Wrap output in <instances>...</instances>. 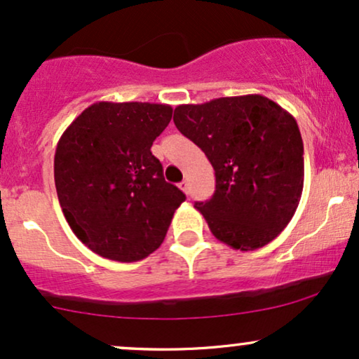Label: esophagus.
Instances as JSON below:
<instances>
[{"instance_id":"34e87169","label":"esophagus","mask_w":359,"mask_h":359,"mask_svg":"<svg viewBox=\"0 0 359 359\" xmlns=\"http://www.w3.org/2000/svg\"><path fill=\"white\" fill-rule=\"evenodd\" d=\"M180 189H181V191L187 193V195H188V193H189V184H188V181H181V183H180Z\"/></svg>"}]
</instances>
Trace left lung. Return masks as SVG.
<instances>
[{
    "label": "left lung",
    "instance_id": "1",
    "mask_svg": "<svg viewBox=\"0 0 359 359\" xmlns=\"http://www.w3.org/2000/svg\"><path fill=\"white\" fill-rule=\"evenodd\" d=\"M172 121L215 170L213 196L195 203L215 237L243 252L272 242L296 213L304 187L296 119L250 94L178 105Z\"/></svg>",
    "mask_w": 359,
    "mask_h": 359
}]
</instances>
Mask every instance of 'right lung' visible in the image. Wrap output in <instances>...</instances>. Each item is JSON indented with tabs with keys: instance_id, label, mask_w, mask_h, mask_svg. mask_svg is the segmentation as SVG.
<instances>
[{
	"instance_id": "obj_1",
	"label": "right lung",
	"mask_w": 359,
	"mask_h": 359,
	"mask_svg": "<svg viewBox=\"0 0 359 359\" xmlns=\"http://www.w3.org/2000/svg\"><path fill=\"white\" fill-rule=\"evenodd\" d=\"M171 116L168 104L95 102L62 134L53 161L58 201L72 231L97 255L146 259L187 200L151 153Z\"/></svg>"
}]
</instances>
